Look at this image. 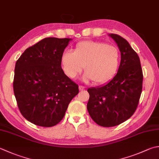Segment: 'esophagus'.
<instances>
[{
    "label": "esophagus",
    "mask_w": 159,
    "mask_h": 159,
    "mask_svg": "<svg viewBox=\"0 0 159 159\" xmlns=\"http://www.w3.org/2000/svg\"><path fill=\"white\" fill-rule=\"evenodd\" d=\"M85 87H83V86H82V85H79V90L80 91H83V90H84L85 89Z\"/></svg>",
    "instance_id": "1"
}]
</instances>
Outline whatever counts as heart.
<instances>
[{"label": "heart", "mask_w": 159, "mask_h": 159, "mask_svg": "<svg viewBox=\"0 0 159 159\" xmlns=\"http://www.w3.org/2000/svg\"><path fill=\"white\" fill-rule=\"evenodd\" d=\"M61 66L66 75L75 79L83 67L85 82L102 85L108 83L117 73L120 52L117 48L102 42L85 40L76 45L73 52L65 51L61 56Z\"/></svg>", "instance_id": "heart-1"}]
</instances>
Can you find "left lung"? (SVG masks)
Segmentation results:
<instances>
[{"instance_id": "1", "label": "left lung", "mask_w": 159, "mask_h": 159, "mask_svg": "<svg viewBox=\"0 0 159 159\" xmlns=\"http://www.w3.org/2000/svg\"><path fill=\"white\" fill-rule=\"evenodd\" d=\"M119 47V70L108 83L88 89L89 116L102 127H114L129 119L137 108L143 85V71L136 52L123 37L109 34Z\"/></svg>"}]
</instances>
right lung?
Returning <instances> with one entry per match:
<instances>
[{
    "label": "right lung",
    "mask_w": 159,
    "mask_h": 159,
    "mask_svg": "<svg viewBox=\"0 0 159 159\" xmlns=\"http://www.w3.org/2000/svg\"><path fill=\"white\" fill-rule=\"evenodd\" d=\"M71 40L45 38L26 49L16 63L13 87L18 107L34 125H57L79 94V85L61 68V56Z\"/></svg>",
    "instance_id": "add662e5"
}]
</instances>
